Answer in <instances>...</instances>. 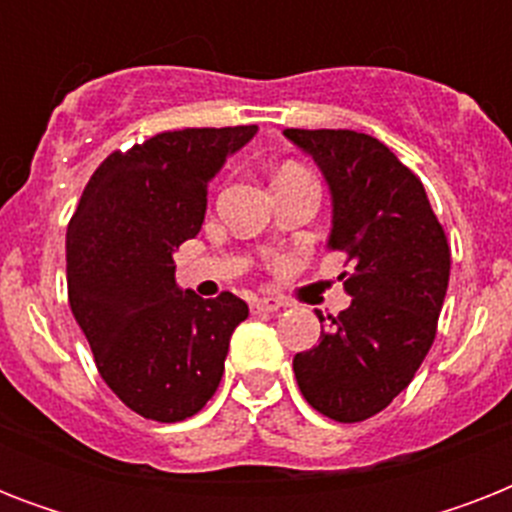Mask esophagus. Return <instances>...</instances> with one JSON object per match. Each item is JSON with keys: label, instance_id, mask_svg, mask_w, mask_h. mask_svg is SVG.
<instances>
[{"label": "esophagus", "instance_id": "34e87169", "mask_svg": "<svg viewBox=\"0 0 512 512\" xmlns=\"http://www.w3.org/2000/svg\"><path fill=\"white\" fill-rule=\"evenodd\" d=\"M279 308H284V303H281V300H273V297H260V300L252 303V311L255 313H276Z\"/></svg>", "mask_w": 512, "mask_h": 512}]
</instances>
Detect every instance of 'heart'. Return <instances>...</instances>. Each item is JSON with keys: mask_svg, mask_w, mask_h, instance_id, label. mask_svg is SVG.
<instances>
[{"mask_svg": "<svg viewBox=\"0 0 512 512\" xmlns=\"http://www.w3.org/2000/svg\"><path fill=\"white\" fill-rule=\"evenodd\" d=\"M284 170H300V167H292V164H289V167H281V172Z\"/></svg>", "mask_w": 512, "mask_h": 512, "instance_id": "1", "label": "heart"}]
</instances>
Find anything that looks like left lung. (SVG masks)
<instances>
[{
    "label": "left lung",
    "mask_w": 512,
    "mask_h": 512,
    "mask_svg": "<svg viewBox=\"0 0 512 512\" xmlns=\"http://www.w3.org/2000/svg\"><path fill=\"white\" fill-rule=\"evenodd\" d=\"M284 135L324 172L329 249L348 257L340 279L353 297L321 327L319 345L295 356L297 385L329 420H369L412 382L436 340L452 249L420 177L385 143L353 130Z\"/></svg>",
    "instance_id": "obj_1"
}]
</instances>
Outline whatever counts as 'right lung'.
Masks as SVG:
<instances>
[{"label": "right lung", "instance_id": "add662e5", "mask_svg": "<svg viewBox=\"0 0 512 512\" xmlns=\"http://www.w3.org/2000/svg\"><path fill=\"white\" fill-rule=\"evenodd\" d=\"M255 124L159 132L92 172L66 233L68 303L106 385L132 412L180 422L215 396L241 297L175 284V249L207 212V185Z\"/></svg>", "mask_w": 512, "mask_h": 512}]
</instances>
